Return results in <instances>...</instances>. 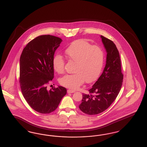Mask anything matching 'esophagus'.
<instances>
[{"instance_id":"obj_1","label":"esophagus","mask_w":147,"mask_h":147,"mask_svg":"<svg viewBox=\"0 0 147 147\" xmlns=\"http://www.w3.org/2000/svg\"><path fill=\"white\" fill-rule=\"evenodd\" d=\"M74 92H75L74 91H73V90H67L68 93H74Z\"/></svg>"}]
</instances>
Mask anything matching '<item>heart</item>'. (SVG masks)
<instances>
[{
	"instance_id": "b5f03b06",
	"label": "heart",
	"mask_w": 147,
	"mask_h": 147,
	"mask_svg": "<svg viewBox=\"0 0 147 147\" xmlns=\"http://www.w3.org/2000/svg\"><path fill=\"white\" fill-rule=\"evenodd\" d=\"M65 53L68 59L74 62L72 74L61 78V85L71 90L78 88L86 80L90 83L96 80L99 76L104 63L105 53L102 48L93 46L85 40L72 42L66 48ZM65 60L60 55H56L53 60V66L57 73L65 71Z\"/></svg>"
}]
</instances>
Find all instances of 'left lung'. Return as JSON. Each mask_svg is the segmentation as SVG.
<instances>
[{
	"label": "left lung",
	"mask_w": 147,
	"mask_h": 147,
	"mask_svg": "<svg viewBox=\"0 0 147 147\" xmlns=\"http://www.w3.org/2000/svg\"><path fill=\"white\" fill-rule=\"evenodd\" d=\"M107 53L106 65L98 80L89 90L88 94H82L79 107L81 111L94 115L101 113L111 105L121 89L123 79L119 51L112 40L100 36Z\"/></svg>",
	"instance_id": "1"
}]
</instances>
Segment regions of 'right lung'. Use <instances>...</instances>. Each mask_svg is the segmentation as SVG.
<instances>
[{
  "mask_svg": "<svg viewBox=\"0 0 147 147\" xmlns=\"http://www.w3.org/2000/svg\"><path fill=\"white\" fill-rule=\"evenodd\" d=\"M62 41L54 36H39L28 43L20 55L21 91L30 107L40 113L55 111L67 93L62 86L47 89L54 78L53 60Z\"/></svg>",
  "mask_w": 147,
  "mask_h": 147,
  "instance_id": "right-lung-1",
  "label": "right lung"
}]
</instances>
